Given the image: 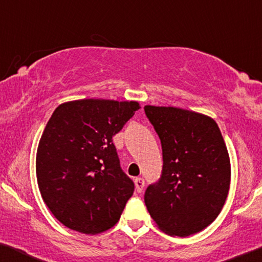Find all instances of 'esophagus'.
Here are the masks:
<instances>
[{"label": "esophagus", "mask_w": 262, "mask_h": 262, "mask_svg": "<svg viewBox=\"0 0 262 262\" xmlns=\"http://www.w3.org/2000/svg\"><path fill=\"white\" fill-rule=\"evenodd\" d=\"M143 187H144V181L142 178H136L135 179V188H136V192L138 193H141L143 190Z\"/></svg>", "instance_id": "1"}]
</instances>
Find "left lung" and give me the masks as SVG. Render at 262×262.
Listing matches in <instances>:
<instances>
[{"instance_id":"obj_1","label":"left lung","mask_w":262,"mask_h":262,"mask_svg":"<svg viewBox=\"0 0 262 262\" xmlns=\"http://www.w3.org/2000/svg\"><path fill=\"white\" fill-rule=\"evenodd\" d=\"M162 146L159 182L148 187L144 204L168 235L188 236L220 214L231 185V160L217 124L187 109L144 106Z\"/></svg>"}]
</instances>
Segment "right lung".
Listing matches in <instances>:
<instances>
[{
    "label": "right lung",
    "instance_id": "add662e5",
    "mask_svg": "<svg viewBox=\"0 0 262 262\" xmlns=\"http://www.w3.org/2000/svg\"><path fill=\"white\" fill-rule=\"evenodd\" d=\"M140 108L138 101L82 99L54 111L38 142L36 178L45 204L66 227L96 235L118 224L134 183L112 139Z\"/></svg>",
    "mask_w": 262,
    "mask_h": 262
}]
</instances>
